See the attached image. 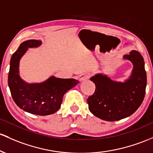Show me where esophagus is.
<instances>
[{
  "mask_svg": "<svg viewBox=\"0 0 153 153\" xmlns=\"http://www.w3.org/2000/svg\"><path fill=\"white\" fill-rule=\"evenodd\" d=\"M90 78V74L89 73H83L80 75L78 79H79L80 81H83V80H85Z\"/></svg>",
  "mask_w": 153,
  "mask_h": 153,
  "instance_id": "esophagus-1",
  "label": "esophagus"
}]
</instances>
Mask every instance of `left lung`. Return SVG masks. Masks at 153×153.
I'll use <instances>...</instances> for the list:
<instances>
[{
  "instance_id": "left-lung-1",
  "label": "left lung",
  "mask_w": 153,
  "mask_h": 153,
  "mask_svg": "<svg viewBox=\"0 0 153 153\" xmlns=\"http://www.w3.org/2000/svg\"><path fill=\"white\" fill-rule=\"evenodd\" d=\"M123 59L134 65L130 77L125 81H115L102 73L90 78L95 83L96 89L87 100L88 109L96 117L106 121L130 116L145 98L147 74L143 57L139 51L132 50Z\"/></svg>"
}]
</instances>
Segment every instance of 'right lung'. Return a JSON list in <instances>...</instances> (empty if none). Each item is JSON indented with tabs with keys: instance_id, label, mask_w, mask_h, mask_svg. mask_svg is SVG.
I'll return each instance as SVG.
<instances>
[{
	"instance_id": "right-lung-1",
	"label": "right lung",
	"mask_w": 153,
	"mask_h": 153,
	"mask_svg": "<svg viewBox=\"0 0 153 153\" xmlns=\"http://www.w3.org/2000/svg\"><path fill=\"white\" fill-rule=\"evenodd\" d=\"M41 41L28 40L20 44L10 61L8 87L15 103L25 112L39 115L54 113L59 109L63 96L79 81L73 78L63 79L51 76L42 83H28L19 75V62L28 48H37Z\"/></svg>"
}]
</instances>
